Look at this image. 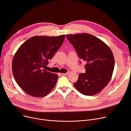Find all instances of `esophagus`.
Masks as SVG:
<instances>
[{
  "mask_svg": "<svg viewBox=\"0 0 131 131\" xmlns=\"http://www.w3.org/2000/svg\"><path fill=\"white\" fill-rule=\"evenodd\" d=\"M68 74H69V73L68 72H66L65 73H61L62 75H63V76H68Z\"/></svg>",
  "mask_w": 131,
  "mask_h": 131,
  "instance_id": "34e87169",
  "label": "esophagus"
}]
</instances>
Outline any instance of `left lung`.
Returning <instances> with one entry per match:
<instances>
[{
	"label": "left lung",
	"mask_w": 131,
	"mask_h": 131,
	"mask_svg": "<svg viewBox=\"0 0 131 131\" xmlns=\"http://www.w3.org/2000/svg\"><path fill=\"white\" fill-rule=\"evenodd\" d=\"M66 37L79 59L87 63L85 73L79 74L74 86L84 95L97 94L108 85L113 75L115 60L111 50L101 40L89 34Z\"/></svg>",
	"instance_id": "8db88e82"
}]
</instances>
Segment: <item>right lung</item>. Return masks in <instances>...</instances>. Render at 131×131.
Here are the masks:
<instances>
[{"label":"right lung","mask_w":131,"mask_h":131,"mask_svg":"<svg viewBox=\"0 0 131 131\" xmlns=\"http://www.w3.org/2000/svg\"><path fill=\"white\" fill-rule=\"evenodd\" d=\"M65 35L34 36L25 41L15 53L12 71L18 85L28 94L40 97L48 94L57 83V74L42 69L63 42Z\"/></svg>","instance_id":"add662e5"}]
</instances>
